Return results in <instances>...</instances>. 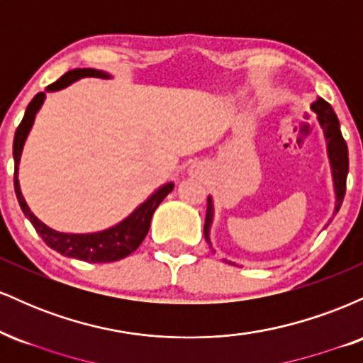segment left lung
Here are the masks:
<instances>
[{
    "label": "left lung",
    "instance_id": "1",
    "mask_svg": "<svg viewBox=\"0 0 363 363\" xmlns=\"http://www.w3.org/2000/svg\"><path fill=\"white\" fill-rule=\"evenodd\" d=\"M311 109L318 114V121L320 128L324 129V136L328 141V155L331 162L333 170V181H335L336 191V208L338 211L341 203H343L345 191H347V176H348V147L347 141L343 140L340 129V121L336 118L335 111L324 99H318L312 102ZM213 222V201L208 196V208H206V218H205V239L210 242V227Z\"/></svg>",
    "mask_w": 363,
    "mask_h": 363
}]
</instances>
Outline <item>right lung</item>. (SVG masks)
Masks as SVG:
<instances>
[{"instance_id":"1","label":"right lung","mask_w":363,"mask_h":363,"mask_svg":"<svg viewBox=\"0 0 363 363\" xmlns=\"http://www.w3.org/2000/svg\"><path fill=\"white\" fill-rule=\"evenodd\" d=\"M85 77H97V78H111V74L101 69H91V68H77L72 72L65 73L57 82L51 83L48 86L49 91L61 90L65 86H68L69 83L80 80ZM45 94L39 91L32 102L27 106L25 116L20 123V126L15 131V140H13V158H15V194L18 199L20 208L30 220V223L34 225L35 232L43 237V240L49 247L57 251L62 256L74 257V259H82L86 262H112L119 261L123 257L129 256L131 252H135L140 247V244L143 242V239L148 234L150 222H152L153 211L157 210L158 205L164 201V198L170 191L174 189L172 182L169 184L158 187L145 203L136 208L128 218H124L123 222L114 225V227L107 228V230L95 232V234H62V232L52 230L51 227L40 222L37 216L32 213L30 208L25 203V198L22 196L18 184V164H20V155H22L23 143L27 140L28 131H30L32 124H34L35 114L39 112L40 106L44 104Z\"/></svg>"}]
</instances>
